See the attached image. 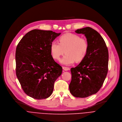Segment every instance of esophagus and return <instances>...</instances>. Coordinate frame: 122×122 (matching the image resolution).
<instances>
[{
	"label": "esophagus",
	"mask_w": 122,
	"mask_h": 122,
	"mask_svg": "<svg viewBox=\"0 0 122 122\" xmlns=\"http://www.w3.org/2000/svg\"><path fill=\"white\" fill-rule=\"evenodd\" d=\"M62 68L65 71H68V70H70V68L69 67H65V66H63L62 67Z\"/></svg>",
	"instance_id": "esophagus-1"
}]
</instances>
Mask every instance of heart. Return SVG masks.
Returning a JSON list of instances; mask_svg holds the SVG:
<instances>
[{"label":"heart","instance_id":"obj_1","mask_svg":"<svg viewBox=\"0 0 122 122\" xmlns=\"http://www.w3.org/2000/svg\"><path fill=\"white\" fill-rule=\"evenodd\" d=\"M88 50L87 41L77 35L67 33L59 38V43L53 42L50 46V51L52 58L59 60L61 57L65 55L60 62L65 65H69L82 61L86 57Z\"/></svg>","mask_w":122,"mask_h":122}]
</instances>
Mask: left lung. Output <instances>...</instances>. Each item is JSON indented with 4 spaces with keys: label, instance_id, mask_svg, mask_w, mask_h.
I'll return each instance as SVG.
<instances>
[{
    "label": "left lung",
    "instance_id": "left-lung-1",
    "mask_svg": "<svg viewBox=\"0 0 122 122\" xmlns=\"http://www.w3.org/2000/svg\"><path fill=\"white\" fill-rule=\"evenodd\" d=\"M85 36L88 50L85 59L75 68H71V93L77 98H86L98 92L106 78L108 70L109 53L101 35L86 27L76 30Z\"/></svg>",
    "mask_w": 122,
    "mask_h": 122
}]
</instances>
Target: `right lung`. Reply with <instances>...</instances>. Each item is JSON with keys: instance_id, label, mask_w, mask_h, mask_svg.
Instances as JSON below:
<instances>
[{"instance_id": "add662e5", "label": "right lung", "mask_w": 122, "mask_h": 122, "mask_svg": "<svg viewBox=\"0 0 122 122\" xmlns=\"http://www.w3.org/2000/svg\"><path fill=\"white\" fill-rule=\"evenodd\" d=\"M61 33L34 29L18 43L16 50V74L25 93L37 100L47 98L62 68L56 62L50 46Z\"/></svg>"}]
</instances>
